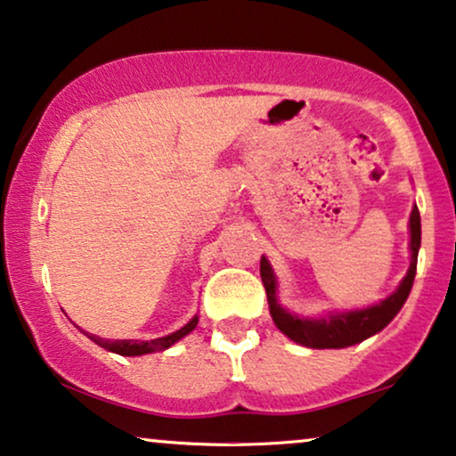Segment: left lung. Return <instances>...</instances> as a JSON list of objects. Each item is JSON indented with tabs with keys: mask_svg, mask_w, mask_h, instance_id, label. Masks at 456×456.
Returning a JSON list of instances; mask_svg holds the SVG:
<instances>
[{
	"mask_svg": "<svg viewBox=\"0 0 456 456\" xmlns=\"http://www.w3.org/2000/svg\"><path fill=\"white\" fill-rule=\"evenodd\" d=\"M411 266L406 271V277L400 281L398 289L379 305L356 308V311L346 313H333L321 319H308L291 314L277 302V279L273 273L269 260L265 256L260 258V277H263V285L266 289V300H269L271 317L289 339L296 344L308 346V348H348L362 342V339L375 336V333L384 330L390 321L396 317L400 308L409 298L412 281H415L417 271V254L419 246H421V216H419V208L412 206L411 212Z\"/></svg>",
	"mask_w": 456,
	"mask_h": 456,
	"instance_id": "1",
	"label": "left lung"
}]
</instances>
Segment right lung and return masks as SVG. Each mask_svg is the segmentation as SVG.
I'll return each mask as SVG.
<instances>
[{"label": "right lung", "instance_id": "add662e5", "mask_svg": "<svg viewBox=\"0 0 456 456\" xmlns=\"http://www.w3.org/2000/svg\"><path fill=\"white\" fill-rule=\"evenodd\" d=\"M196 325H198V314L185 327H181L179 331H175V333H171V336H165V338L150 339V342H139V339H104V338L91 336V333H85V336L91 338V342L102 346V348L117 352V354H120V356H142V354H150V352H156V350L171 348L175 342H179L181 338H185L187 333L196 330Z\"/></svg>", "mask_w": 456, "mask_h": 456}]
</instances>
